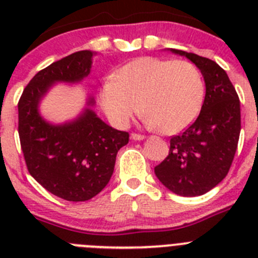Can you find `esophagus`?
Masks as SVG:
<instances>
[{
  "label": "esophagus",
  "mask_w": 258,
  "mask_h": 258,
  "mask_svg": "<svg viewBox=\"0 0 258 258\" xmlns=\"http://www.w3.org/2000/svg\"><path fill=\"white\" fill-rule=\"evenodd\" d=\"M131 138H132V140H134V141H142V140H145L146 136H143V134L132 133L131 134Z\"/></svg>",
  "instance_id": "obj_1"
}]
</instances>
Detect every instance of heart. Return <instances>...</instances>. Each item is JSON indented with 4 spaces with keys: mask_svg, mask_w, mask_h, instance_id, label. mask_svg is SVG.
Returning <instances> with one entry per match:
<instances>
[{
    "mask_svg": "<svg viewBox=\"0 0 258 258\" xmlns=\"http://www.w3.org/2000/svg\"><path fill=\"white\" fill-rule=\"evenodd\" d=\"M200 71L184 60L142 56L129 61L99 90V103L117 126L146 113V124L166 134L178 133L195 121L204 101Z\"/></svg>",
    "mask_w": 258,
    "mask_h": 258,
    "instance_id": "obj_1",
    "label": "heart"
}]
</instances>
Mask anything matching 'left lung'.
I'll return each instance as SVG.
<instances>
[{"label": "left lung", "instance_id": "8db88e82", "mask_svg": "<svg viewBox=\"0 0 258 258\" xmlns=\"http://www.w3.org/2000/svg\"><path fill=\"white\" fill-rule=\"evenodd\" d=\"M197 66L206 81L199 116L183 133L170 138L169 155L155 166L159 181L181 197H199L229 173L240 134V102L225 70L194 52L170 49Z\"/></svg>", "mask_w": 258, "mask_h": 258}]
</instances>
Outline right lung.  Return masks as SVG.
Returning a JSON list of instances; mask_svg holds the SVG:
<instances>
[{
  "mask_svg": "<svg viewBox=\"0 0 258 258\" xmlns=\"http://www.w3.org/2000/svg\"><path fill=\"white\" fill-rule=\"evenodd\" d=\"M94 52L81 50L41 70L29 81L18 103L20 146L29 174L44 188L68 202H86L111 179L116 155L129 142L88 107L72 121L54 125L38 112V104L55 83H80L90 74Z\"/></svg>",
  "mask_w": 258,
  "mask_h": 258,
  "instance_id": "add662e5",
  "label": "right lung"
}]
</instances>
